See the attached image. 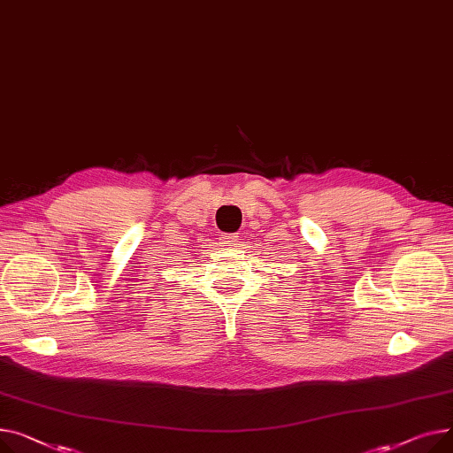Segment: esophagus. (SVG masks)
<instances>
[{
	"label": "esophagus",
	"mask_w": 453,
	"mask_h": 453,
	"mask_svg": "<svg viewBox=\"0 0 453 453\" xmlns=\"http://www.w3.org/2000/svg\"><path fill=\"white\" fill-rule=\"evenodd\" d=\"M223 243H225V247H234V245L239 243V235L237 234H226Z\"/></svg>",
	"instance_id": "34e87169"
}]
</instances>
